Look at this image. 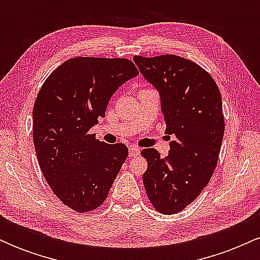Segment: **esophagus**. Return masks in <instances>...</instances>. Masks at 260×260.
<instances>
[{
	"label": "esophagus",
	"instance_id": "34e87169",
	"mask_svg": "<svg viewBox=\"0 0 260 260\" xmlns=\"http://www.w3.org/2000/svg\"><path fill=\"white\" fill-rule=\"evenodd\" d=\"M139 153H140V149L137 147V145H131L129 147V156L131 157L138 156Z\"/></svg>",
	"mask_w": 260,
	"mask_h": 260
}]
</instances>
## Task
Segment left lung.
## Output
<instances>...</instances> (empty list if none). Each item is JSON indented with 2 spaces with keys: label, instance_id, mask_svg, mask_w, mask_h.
I'll return each mask as SVG.
<instances>
[{
  "label": "left lung",
  "instance_id": "8db88e82",
  "mask_svg": "<svg viewBox=\"0 0 260 260\" xmlns=\"http://www.w3.org/2000/svg\"><path fill=\"white\" fill-rule=\"evenodd\" d=\"M144 79L156 89L166 132L174 134L169 155L156 149L142 155L148 161L143 183L159 213L183 210L207 187L216 168L225 121L215 80L201 66L180 56H134Z\"/></svg>",
  "mask_w": 260,
  "mask_h": 260
}]
</instances>
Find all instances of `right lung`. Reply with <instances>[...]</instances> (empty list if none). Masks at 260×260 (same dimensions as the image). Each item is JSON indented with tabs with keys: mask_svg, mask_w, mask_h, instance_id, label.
Listing matches in <instances>:
<instances>
[{
	"mask_svg": "<svg viewBox=\"0 0 260 260\" xmlns=\"http://www.w3.org/2000/svg\"><path fill=\"white\" fill-rule=\"evenodd\" d=\"M138 76L126 58L76 57L45 80L32 109V137L45 180L59 201L76 211L104 203L128 149L106 144L90 134L105 117L116 90Z\"/></svg>",
	"mask_w": 260,
	"mask_h": 260,
	"instance_id": "1",
	"label": "right lung"
}]
</instances>
